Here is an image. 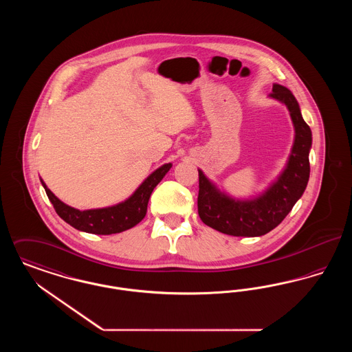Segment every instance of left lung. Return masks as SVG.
Masks as SVG:
<instances>
[{
  "mask_svg": "<svg viewBox=\"0 0 352 352\" xmlns=\"http://www.w3.org/2000/svg\"><path fill=\"white\" fill-rule=\"evenodd\" d=\"M269 96L287 107L296 131L292 154L277 181L257 198L239 201L219 191L198 170V214L206 226L221 234L250 237L268 234L292 211L309 182L311 131L302 118L300 105L293 94L280 84H273Z\"/></svg>",
  "mask_w": 352,
  "mask_h": 352,
  "instance_id": "8db88e82",
  "label": "left lung"
}]
</instances>
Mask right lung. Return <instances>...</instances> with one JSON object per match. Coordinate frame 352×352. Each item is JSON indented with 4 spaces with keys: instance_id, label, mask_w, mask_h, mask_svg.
<instances>
[{
    "instance_id": "obj_1",
    "label": "right lung",
    "mask_w": 352,
    "mask_h": 352,
    "mask_svg": "<svg viewBox=\"0 0 352 352\" xmlns=\"http://www.w3.org/2000/svg\"><path fill=\"white\" fill-rule=\"evenodd\" d=\"M171 168V164H165L161 168L153 171L142 184L134 191L133 195L122 203L112 207L85 210L80 211L72 208L63 201H59L46 184L41 179L45 191L49 197L56 214L74 228L95 234H112L126 231L138 224L146 215L148 201L154 187L162 181Z\"/></svg>"
}]
</instances>
